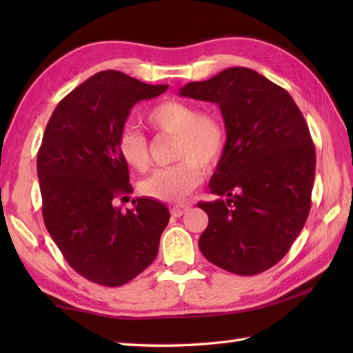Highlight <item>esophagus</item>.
I'll use <instances>...</instances> for the list:
<instances>
[{
	"instance_id": "1",
	"label": "esophagus",
	"mask_w": 353,
	"mask_h": 353,
	"mask_svg": "<svg viewBox=\"0 0 353 353\" xmlns=\"http://www.w3.org/2000/svg\"><path fill=\"white\" fill-rule=\"evenodd\" d=\"M190 209V205H176L171 208V215L172 216H182L186 211Z\"/></svg>"
}]
</instances>
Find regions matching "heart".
<instances>
[{
	"label": "heart",
	"instance_id": "obj_1",
	"mask_svg": "<svg viewBox=\"0 0 353 353\" xmlns=\"http://www.w3.org/2000/svg\"><path fill=\"white\" fill-rule=\"evenodd\" d=\"M145 119L154 130L176 134L172 156L181 161L153 171L141 183V192L162 201L182 200L201 182V165L212 168L220 162L228 142L226 127L216 115L199 112L194 104L182 100L154 104ZM118 150L133 170L148 168V141L134 127H123L118 134Z\"/></svg>",
	"mask_w": 353,
	"mask_h": 353
}]
</instances>
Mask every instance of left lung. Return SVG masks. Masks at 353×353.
I'll return each instance as SVG.
<instances>
[{
  "instance_id": "left-lung-1",
  "label": "left lung",
  "mask_w": 353,
  "mask_h": 353,
  "mask_svg": "<svg viewBox=\"0 0 353 353\" xmlns=\"http://www.w3.org/2000/svg\"><path fill=\"white\" fill-rule=\"evenodd\" d=\"M179 95L219 104L226 150L197 206L209 216L199 239L203 256L226 272L253 276L277 264L311 209L316 148L301 109L283 88L234 66Z\"/></svg>"
}]
</instances>
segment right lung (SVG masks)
<instances>
[{
  "label": "right lung",
  "instance_id": "1",
  "mask_svg": "<svg viewBox=\"0 0 353 353\" xmlns=\"http://www.w3.org/2000/svg\"><path fill=\"white\" fill-rule=\"evenodd\" d=\"M119 71L89 77L57 104L37 153L45 228L76 272L104 287H121L152 264L170 212L154 199L114 205L132 192L118 134L130 109L163 94Z\"/></svg>",
  "mask_w": 353,
  "mask_h": 353
}]
</instances>
